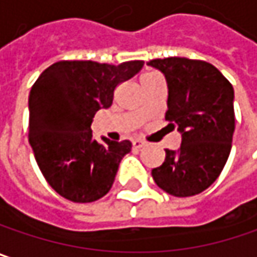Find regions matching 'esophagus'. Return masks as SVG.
Segmentation results:
<instances>
[{"label":"esophagus","instance_id":"1","mask_svg":"<svg viewBox=\"0 0 257 257\" xmlns=\"http://www.w3.org/2000/svg\"><path fill=\"white\" fill-rule=\"evenodd\" d=\"M132 147L137 148V150H140V148L145 147V143H144L143 140H134V141H132Z\"/></svg>","mask_w":257,"mask_h":257}]
</instances>
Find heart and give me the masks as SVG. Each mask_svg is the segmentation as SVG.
Masks as SVG:
<instances>
[{
  "instance_id": "obj_1",
  "label": "heart",
  "mask_w": 257,
  "mask_h": 257,
  "mask_svg": "<svg viewBox=\"0 0 257 257\" xmlns=\"http://www.w3.org/2000/svg\"><path fill=\"white\" fill-rule=\"evenodd\" d=\"M159 74L157 72H145L143 77H141V80H147V78H151V77H157Z\"/></svg>"
}]
</instances>
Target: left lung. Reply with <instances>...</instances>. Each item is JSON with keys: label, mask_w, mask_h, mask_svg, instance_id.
<instances>
[{"label": "left lung", "mask_w": 257, "mask_h": 257, "mask_svg": "<svg viewBox=\"0 0 257 257\" xmlns=\"http://www.w3.org/2000/svg\"><path fill=\"white\" fill-rule=\"evenodd\" d=\"M147 64L164 74L166 119L182 132L180 148L166 150L164 163L151 170L153 179L169 195H198L217 180L231 151L233 85L212 64L199 59L172 56Z\"/></svg>", "instance_id": "left-lung-1"}]
</instances>
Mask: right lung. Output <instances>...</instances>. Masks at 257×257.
Segmentation results:
<instances>
[{"instance_id": "add662e5", "label": "right lung", "mask_w": 257, "mask_h": 257, "mask_svg": "<svg viewBox=\"0 0 257 257\" xmlns=\"http://www.w3.org/2000/svg\"><path fill=\"white\" fill-rule=\"evenodd\" d=\"M143 65L144 61L120 65L59 61L32 85L29 143L43 177L62 198L87 204L110 190L119 163L132 144L96 141L91 122L98 109L112 106L116 87Z\"/></svg>"}]
</instances>
